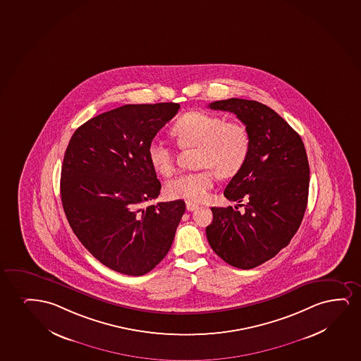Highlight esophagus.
Segmentation results:
<instances>
[{"label": "esophagus", "mask_w": 361, "mask_h": 361, "mask_svg": "<svg viewBox=\"0 0 361 361\" xmlns=\"http://www.w3.org/2000/svg\"><path fill=\"white\" fill-rule=\"evenodd\" d=\"M186 208H188V212L196 211L197 208H198V204L192 203V202H188V203H186Z\"/></svg>", "instance_id": "obj_1"}]
</instances>
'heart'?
Masks as SVG:
<instances>
[{"mask_svg": "<svg viewBox=\"0 0 361 361\" xmlns=\"http://www.w3.org/2000/svg\"><path fill=\"white\" fill-rule=\"evenodd\" d=\"M171 135L183 149L197 148L196 166L202 168L183 173L166 183L170 198L203 201L214 185V173L230 178L239 173L247 161L251 150V135L241 121H226L216 114L188 113L171 127ZM152 166L165 176L175 170V152L161 140H153L147 147Z\"/></svg>", "mask_w": 361, "mask_h": 361, "instance_id": "obj_1", "label": "heart"}]
</instances>
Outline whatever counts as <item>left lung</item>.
Listing matches in <instances>:
<instances>
[{
    "mask_svg": "<svg viewBox=\"0 0 361 361\" xmlns=\"http://www.w3.org/2000/svg\"><path fill=\"white\" fill-rule=\"evenodd\" d=\"M208 106L235 114L246 125L251 150L224 191L229 201H245L238 204L245 212L212 207L207 239L230 266L251 269L286 247L299 229L309 197V160L301 137L267 105L231 98Z\"/></svg>",
    "mask_w": 361,
    "mask_h": 361,
    "instance_id": "obj_1",
    "label": "left lung"
}]
</instances>
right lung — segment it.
Masks as SVG:
<instances>
[{"instance_id":"add662e5","label":"right lung","mask_w":361,"mask_h":361,"mask_svg":"<svg viewBox=\"0 0 361 361\" xmlns=\"http://www.w3.org/2000/svg\"><path fill=\"white\" fill-rule=\"evenodd\" d=\"M180 104H127L75 130L61 169L62 206L75 236L104 266L127 276L152 271L171 247L183 200L145 206L160 181L147 147Z\"/></svg>"}]
</instances>
